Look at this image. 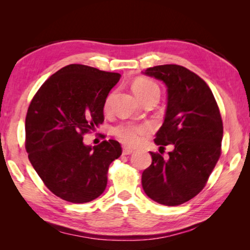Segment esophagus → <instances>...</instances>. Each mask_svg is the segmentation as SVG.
<instances>
[{
    "mask_svg": "<svg viewBox=\"0 0 250 250\" xmlns=\"http://www.w3.org/2000/svg\"><path fill=\"white\" fill-rule=\"evenodd\" d=\"M133 153V150L128 149V147H124V150H122V154L124 155H130Z\"/></svg>",
    "mask_w": 250,
    "mask_h": 250,
    "instance_id": "obj_1",
    "label": "esophagus"
}]
</instances>
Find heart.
<instances>
[{
    "label": "heart",
    "mask_w": 250,
    "mask_h": 250,
    "mask_svg": "<svg viewBox=\"0 0 250 250\" xmlns=\"http://www.w3.org/2000/svg\"><path fill=\"white\" fill-rule=\"evenodd\" d=\"M132 89L134 94L137 95L138 98L143 100L146 97L150 96L153 92L159 91V87L156 86L154 82H152L151 79H147L145 77L138 78L132 84ZM113 92L109 94L104 101V110H109L111 107L112 98H113ZM115 134L119 140L125 143L126 146H137L138 143H140L143 135H146L150 132V126L146 125H118L115 129Z\"/></svg>",
    "instance_id": "heart-1"
}]
</instances>
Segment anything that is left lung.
<instances>
[{
	"label": "left lung",
	"instance_id": "left-lung-1",
	"mask_svg": "<svg viewBox=\"0 0 250 250\" xmlns=\"http://www.w3.org/2000/svg\"><path fill=\"white\" fill-rule=\"evenodd\" d=\"M146 76L167 86L164 122L156 146L173 145L168 159L150 152L151 166L142 173V188L151 200L176 206L196 196L221 156L223 121L213 92L193 71L180 65L147 68Z\"/></svg>",
	"mask_w": 250,
	"mask_h": 250
}]
</instances>
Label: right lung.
Returning a JSON list of instances; mask_svg holds the SVG:
<instances>
[{"label": "right lung", "instance_id": "1", "mask_svg": "<svg viewBox=\"0 0 250 250\" xmlns=\"http://www.w3.org/2000/svg\"><path fill=\"white\" fill-rule=\"evenodd\" d=\"M120 74L71 64L42 84L29 104L25 133L28 159L50 192L70 203H87L104 193L110 163L120 143L86 146L83 134L104 122V101Z\"/></svg>", "mask_w": 250, "mask_h": 250}]
</instances>
